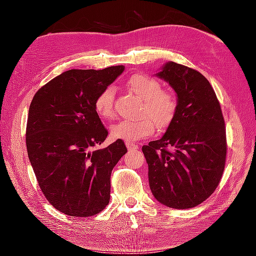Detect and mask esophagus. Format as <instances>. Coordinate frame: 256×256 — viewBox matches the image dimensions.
<instances>
[{
	"label": "esophagus",
	"mask_w": 256,
	"mask_h": 256,
	"mask_svg": "<svg viewBox=\"0 0 256 256\" xmlns=\"http://www.w3.org/2000/svg\"><path fill=\"white\" fill-rule=\"evenodd\" d=\"M126 146H128V151H131V150H134V149H138V144H131V142H126Z\"/></svg>",
	"instance_id": "34e87169"
}]
</instances>
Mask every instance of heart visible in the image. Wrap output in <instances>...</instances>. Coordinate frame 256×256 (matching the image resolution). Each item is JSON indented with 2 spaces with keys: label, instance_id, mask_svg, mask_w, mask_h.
Instances as JSON below:
<instances>
[{
  "label": "heart",
  "instance_id": "obj_1",
  "mask_svg": "<svg viewBox=\"0 0 256 256\" xmlns=\"http://www.w3.org/2000/svg\"><path fill=\"white\" fill-rule=\"evenodd\" d=\"M125 84L130 92L144 100L140 110L142 118L114 124L110 128L112 138L133 142L150 136L154 131V125L159 130L170 126L180 106L175 92L162 89V82L146 73L131 76ZM94 107L102 120H110L114 116V90L112 86H106L97 94Z\"/></svg>",
  "mask_w": 256,
  "mask_h": 256
}]
</instances>
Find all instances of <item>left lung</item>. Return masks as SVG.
I'll return each mask as SVG.
<instances>
[{
	"mask_svg": "<svg viewBox=\"0 0 256 256\" xmlns=\"http://www.w3.org/2000/svg\"><path fill=\"white\" fill-rule=\"evenodd\" d=\"M159 78L170 82L178 112L164 136L142 146L151 192L162 204L190 209L206 201L222 180L227 156L220 102L200 72L170 62Z\"/></svg>",
	"mask_w": 256,
	"mask_h": 256,
	"instance_id": "obj_1",
	"label": "left lung"
}]
</instances>
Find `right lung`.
<instances>
[{
  "label": "right lung",
  "instance_id": "add662e5",
  "mask_svg": "<svg viewBox=\"0 0 256 256\" xmlns=\"http://www.w3.org/2000/svg\"><path fill=\"white\" fill-rule=\"evenodd\" d=\"M123 66L70 70L42 86L30 104L26 144L38 185L52 206L71 216L105 209L110 174L128 152L123 140L94 149L108 136L94 102Z\"/></svg>",
  "mask_w": 256,
  "mask_h": 256
}]
</instances>
